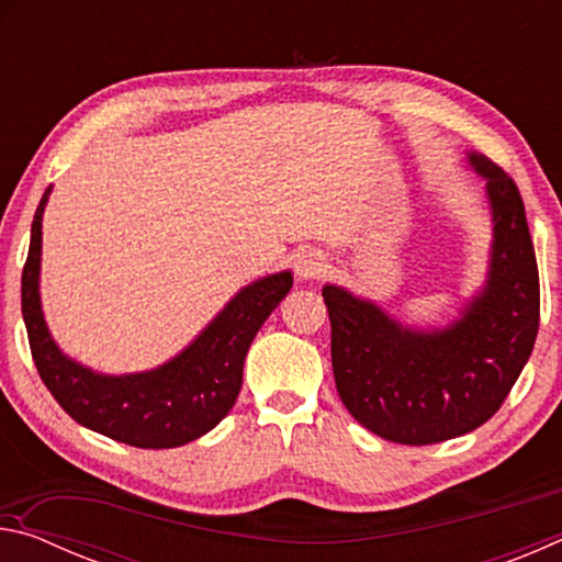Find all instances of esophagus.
I'll use <instances>...</instances> for the list:
<instances>
[{"mask_svg":"<svg viewBox=\"0 0 562 562\" xmlns=\"http://www.w3.org/2000/svg\"><path fill=\"white\" fill-rule=\"evenodd\" d=\"M294 270H297L300 280H315L327 272V262L319 252H302L297 262H294Z\"/></svg>","mask_w":562,"mask_h":562,"instance_id":"obj_1","label":"esophagus"}]
</instances>
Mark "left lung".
<instances>
[{"mask_svg": "<svg viewBox=\"0 0 562 562\" xmlns=\"http://www.w3.org/2000/svg\"><path fill=\"white\" fill-rule=\"evenodd\" d=\"M493 217L488 280L443 329H414L379 304L325 284L331 369L341 404L386 441L456 439L498 412L538 337L540 282L526 207L508 173L481 154Z\"/></svg>", "mask_w": 562, "mask_h": 562, "instance_id": "left-lung-1", "label": "left lung"}]
</instances>
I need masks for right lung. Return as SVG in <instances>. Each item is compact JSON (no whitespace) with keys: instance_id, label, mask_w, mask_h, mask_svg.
<instances>
[{"instance_id":"add662e5","label":"right lung","mask_w":562,"mask_h":562,"mask_svg":"<svg viewBox=\"0 0 562 562\" xmlns=\"http://www.w3.org/2000/svg\"><path fill=\"white\" fill-rule=\"evenodd\" d=\"M52 186L32 221L22 272V315L42 382L74 422L136 449H176L201 439L231 412L243 386V364L255 335L292 288V272L247 284L217 317L166 364L138 374H99L56 347L40 297L42 215Z\"/></svg>"}]
</instances>
